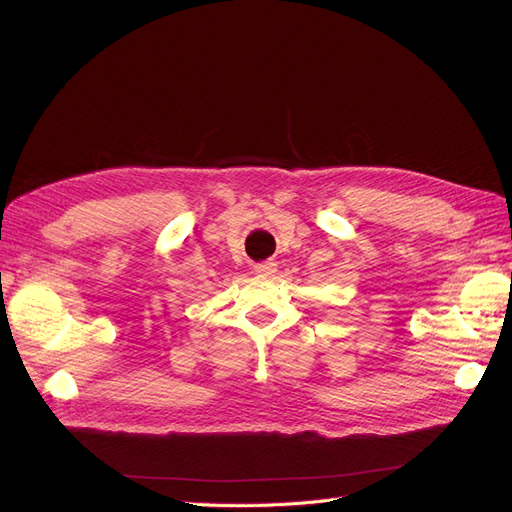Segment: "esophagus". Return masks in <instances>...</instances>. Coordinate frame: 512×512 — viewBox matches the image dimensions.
<instances>
[{
	"instance_id": "34e87169",
	"label": "esophagus",
	"mask_w": 512,
	"mask_h": 512,
	"mask_svg": "<svg viewBox=\"0 0 512 512\" xmlns=\"http://www.w3.org/2000/svg\"><path fill=\"white\" fill-rule=\"evenodd\" d=\"M277 271V265L275 262H260V265H254V273L260 275V277H269Z\"/></svg>"
}]
</instances>
